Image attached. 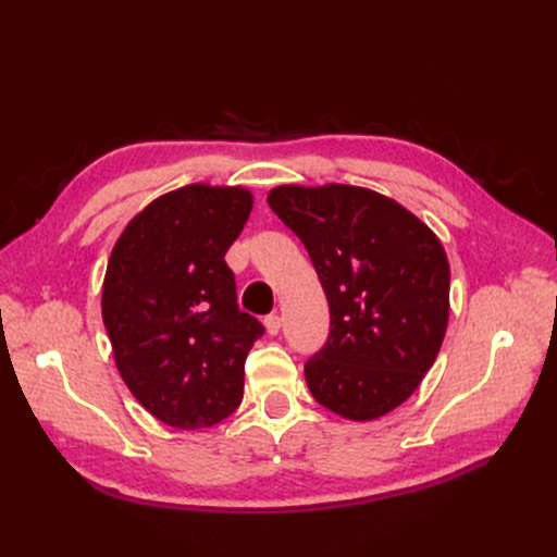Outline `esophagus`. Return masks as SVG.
I'll return each instance as SVG.
<instances>
[{
	"mask_svg": "<svg viewBox=\"0 0 557 557\" xmlns=\"http://www.w3.org/2000/svg\"><path fill=\"white\" fill-rule=\"evenodd\" d=\"M264 327H267V334H269V336H276L278 330H281V318H278L276 313H269V315L264 318Z\"/></svg>",
	"mask_w": 557,
	"mask_h": 557,
	"instance_id": "obj_1",
	"label": "esophagus"
}]
</instances>
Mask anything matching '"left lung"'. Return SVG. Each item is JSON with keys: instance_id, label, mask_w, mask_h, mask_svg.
<instances>
[{"instance_id": "obj_1", "label": "left lung", "mask_w": 557, "mask_h": 557, "mask_svg": "<svg viewBox=\"0 0 557 557\" xmlns=\"http://www.w3.org/2000/svg\"><path fill=\"white\" fill-rule=\"evenodd\" d=\"M267 201L309 250L327 295V344L305 364L313 399L348 420L391 413L444 342L450 267L442 242L399 201L358 185H278Z\"/></svg>"}]
</instances>
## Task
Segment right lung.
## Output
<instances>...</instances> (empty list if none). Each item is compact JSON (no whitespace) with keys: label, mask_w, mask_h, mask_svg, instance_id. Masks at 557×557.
Returning <instances> with one entry per match:
<instances>
[{"label":"right lung","mask_w":557,"mask_h":557,"mask_svg":"<svg viewBox=\"0 0 557 557\" xmlns=\"http://www.w3.org/2000/svg\"><path fill=\"white\" fill-rule=\"evenodd\" d=\"M250 209L242 185H183L134 215L111 250L102 318L115 367L164 425L211 428L242 404L264 327L239 311L225 252Z\"/></svg>","instance_id":"add662e5"}]
</instances>
